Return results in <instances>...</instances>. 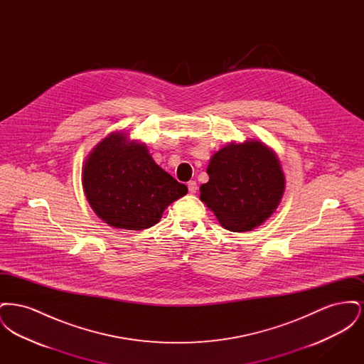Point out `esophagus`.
Listing matches in <instances>:
<instances>
[{
	"label": "esophagus",
	"instance_id": "obj_1",
	"mask_svg": "<svg viewBox=\"0 0 364 364\" xmlns=\"http://www.w3.org/2000/svg\"><path fill=\"white\" fill-rule=\"evenodd\" d=\"M188 191H190V193H196V191H198V186H196V181H188Z\"/></svg>",
	"mask_w": 364,
	"mask_h": 364
}]
</instances>
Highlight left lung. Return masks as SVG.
I'll return each instance as SVG.
<instances>
[{"label":"left lung","instance_id":"obj_1","mask_svg":"<svg viewBox=\"0 0 364 364\" xmlns=\"http://www.w3.org/2000/svg\"><path fill=\"white\" fill-rule=\"evenodd\" d=\"M200 200L230 232L262 225L278 208L285 176L276 153L259 140L229 143L211 156Z\"/></svg>","mask_w":364,"mask_h":364}]
</instances>
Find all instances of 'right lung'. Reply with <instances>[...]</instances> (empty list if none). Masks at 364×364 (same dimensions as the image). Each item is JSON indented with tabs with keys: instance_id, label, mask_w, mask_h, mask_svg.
<instances>
[{
	"instance_id": "1",
	"label": "right lung",
	"mask_w": 364,
	"mask_h": 364,
	"mask_svg": "<svg viewBox=\"0 0 364 364\" xmlns=\"http://www.w3.org/2000/svg\"><path fill=\"white\" fill-rule=\"evenodd\" d=\"M82 183L95 214L128 230L156 225L165 208L188 192L156 165L146 144L129 141L122 132H112L92 149Z\"/></svg>"
}]
</instances>
